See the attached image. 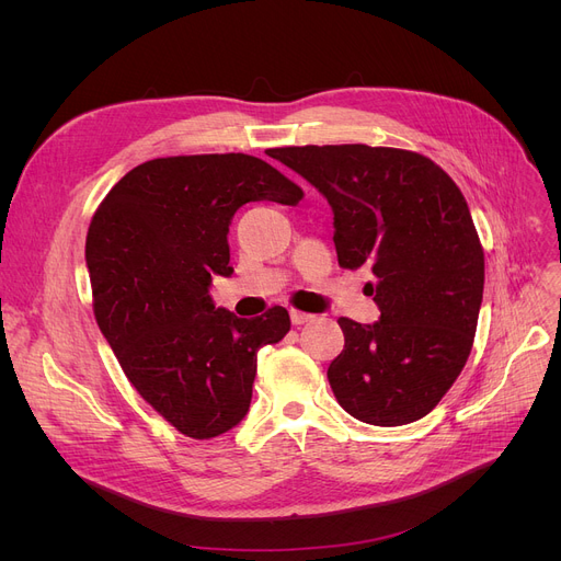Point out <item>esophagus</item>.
<instances>
[{
  "label": "esophagus",
  "mask_w": 561,
  "mask_h": 561,
  "mask_svg": "<svg viewBox=\"0 0 561 561\" xmlns=\"http://www.w3.org/2000/svg\"><path fill=\"white\" fill-rule=\"evenodd\" d=\"M313 318H316V316L305 313V311H296V309L290 311V322H293V325H305V322H311Z\"/></svg>",
  "instance_id": "34e87169"
}]
</instances>
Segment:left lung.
Masks as SVG:
<instances>
[{
    "mask_svg": "<svg viewBox=\"0 0 561 561\" xmlns=\"http://www.w3.org/2000/svg\"><path fill=\"white\" fill-rule=\"evenodd\" d=\"M271 157L330 202L343 268L375 275L366 290L379 320L339 318L345 345L328 368L339 404L379 427L427 416L470 355L484 290L461 191L434 161L396 147H277Z\"/></svg>",
    "mask_w": 561,
    "mask_h": 561,
    "instance_id": "left-lung-1",
    "label": "left lung"
}]
</instances>
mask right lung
<instances>
[{"label":"right lung","mask_w":561,"mask_h":561,"mask_svg":"<svg viewBox=\"0 0 561 561\" xmlns=\"http://www.w3.org/2000/svg\"><path fill=\"white\" fill-rule=\"evenodd\" d=\"M300 197L256 157H168L129 170L93 216L85 265L98 325L142 400L191 438L245 419L259 347L290 330L282 307L252 320L216 307L211 277L233 273L231 218L248 202Z\"/></svg>","instance_id":"right-lung-1"}]
</instances>
